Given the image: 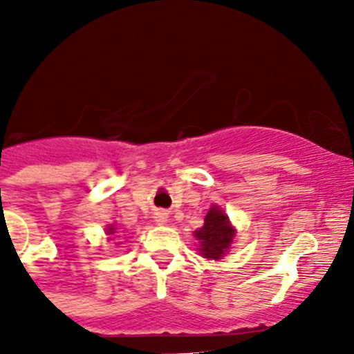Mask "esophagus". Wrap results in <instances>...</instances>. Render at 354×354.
Here are the masks:
<instances>
[{"instance_id": "1", "label": "esophagus", "mask_w": 354, "mask_h": 354, "mask_svg": "<svg viewBox=\"0 0 354 354\" xmlns=\"http://www.w3.org/2000/svg\"><path fill=\"white\" fill-rule=\"evenodd\" d=\"M154 221L157 224H166L167 223V212H166V210H157V212H154Z\"/></svg>"}]
</instances>
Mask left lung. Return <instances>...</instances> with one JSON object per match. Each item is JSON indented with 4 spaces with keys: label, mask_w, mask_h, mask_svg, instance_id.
<instances>
[{
    "label": "left lung",
    "mask_w": 354,
    "mask_h": 354,
    "mask_svg": "<svg viewBox=\"0 0 354 354\" xmlns=\"http://www.w3.org/2000/svg\"><path fill=\"white\" fill-rule=\"evenodd\" d=\"M194 234L198 241L200 255L203 259L219 260L231 248L236 231L231 226L226 212L219 205H212L203 219V226Z\"/></svg>",
    "instance_id": "left-lung-1"
}]
</instances>
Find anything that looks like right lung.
I'll return each mask as SVG.
<instances>
[{"label":"right lung","instance_id":"right-lung-1","mask_svg":"<svg viewBox=\"0 0 354 354\" xmlns=\"http://www.w3.org/2000/svg\"><path fill=\"white\" fill-rule=\"evenodd\" d=\"M106 233H108V234L116 233V231H114V226H108V231H106Z\"/></svg>","mask_w":354,"mask_h":354}]
</instances>
